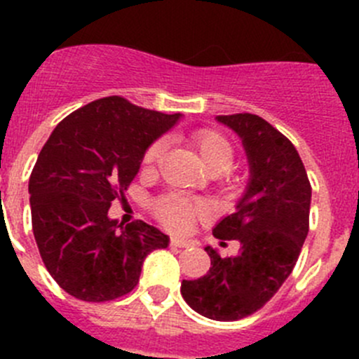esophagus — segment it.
Wrapping results in <instances>:
<instances>
[{
	"mask_svg": "<svg viewBox=\"0 0 359 359\" xmlns=\"http://www.w3.org/2000/svg\"><path fill=\"white\" fill-rule=\"evenodd\" d=\"M193 241L191 240H182V238H172V247L177 248H189L193 247Z\"/></svg>",
	"mask_w": 359,
	"mask_h": 359,
	"instance_id": "34e87169",
	"label": "esophagus"
}]
</instances>
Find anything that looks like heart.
Wrapping results in <instances>:
<instances>
[{
  "label": "heart",
  "instance_id": "b5f03b06",
  "mask_svg": "<svg viewBox=\"0 0 359 359\" xmlns=\"http://www.w3.org/2000/svg\"><path fill=\"white\" fill-rule=\"evenodd\" d=\"M191 144L200 154L201 161L205 163L210 172H224L231 166L234 159L233 144L226 135L215 130H201L191 137ZM165 149V140H156L144 154V165L153 168L161 158ZM203 215V208L196 203H191L179 196H168L159 205V217L163 222L175 229H186L196 217Z\"/></svg>",
  "mask_w": 359,
  "mask_h": 359
}]
</instances>
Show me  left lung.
Segmentation results:
<instances>
[{
	"label": "left lung",
	"instance_id": "8db88e82",
	"mask_svg": "<svg viewBox=\"0 0 359 359\" xmlns=\"http://www.w3.org/2000/svg\"><path fill=\"white\" fill-rule=\"evenodd\" d=\"M241 139L248 182L236 210L213 227L219 240H238L240 252L220 257L205 247L212 267L184 280L180 293L201 316L236 321L259 311L290 276L309 231L311 184L293 144L255 114L217 116Z\"/></svg>",
	"mask_w": 359,
	"mask_h": 359
}]
</instances>
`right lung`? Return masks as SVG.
I'll use <instances>...</instances> for the list:
<instances>
[{"label": "right lung", "mask_w": 359, "mask_h": 359, "mask_svg": "<svg viewBox=\"0 0 359 359\" xmlns=\"http://www.w3.org/2000/svg\"><path fill=\"white\" fill-rule=\"evenodd\" d=\"M180 118L106 97L64 118L46 140L29 179L32 233L46 269L69 295L118 299L133 290L146 257L168 247L170 238L154 226H123L109 208L151 144Z\"/></svg>", "instance_id": "obj_1"}]
</instances>
